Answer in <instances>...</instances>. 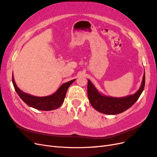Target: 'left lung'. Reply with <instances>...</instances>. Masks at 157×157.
<instances>
[{"mask_svg": "<svg viewBox=\"0 0 157 157\" xmlns=\"http://www.w3.org/2000/svg\"><path fill=\"white\" fill-rule=\"evenodd\" d=\"M145 84V74L144 73L141 86L135 94L124 98H112L100 94L90 80H88V100L92 107L97 111L108 115H115L125 111L136 102L144 90Z\"/></svg>", "mask_w": 157, "mask_h": 157, "instance_id": "1", "label": "left lung"}]
</instances>
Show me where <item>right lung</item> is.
I'll return each instance as SVG.
<instances>
[{"label": "right lung", "instance_id": "1", "mask_svg": "<svg viewBox=\"0 0 157 157\" xmlns=\"http://www.w3.org/2000/svg\"><path fill=\"white\" fill-rule=\"evenodd\" d=\"M75 80V79L72 80L62 84L57 92L52 95L44 97H37L26 94L20 90V88L16 86L13 75H12V83H13L17 94L20 97V98L29 106L39 110H43V111H49V110L56 109L60 107L64 101L67 89Z\"/></svg>", "mask_w": 157, "mask_h": 157}]
</instances>
